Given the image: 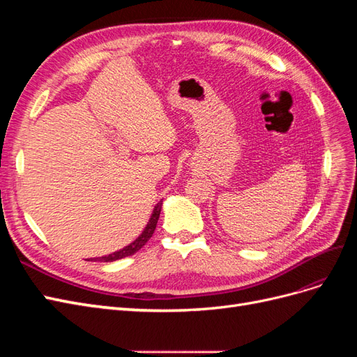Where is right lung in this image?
<instances>
[{
	"mask_svg": "<svg viewBox=\"0 0 357 357\" xmlns=\"http://www.w3.org/2000/svg\"><path fill=\"white\" fill-rule=\"evenodd\" d=\"M160 210H162V201H159V202L155 205V208H153L152 214H150L149 222H147V225L144 226V229L142 231V234H139L132 243H129L128 245H125L123 248H121V250L113 252V253H110V255H105V256H101V257H95L93 261L113 262V261H117V259H122V257H126V256H131V255L137 253V252L139 250V248H142V247L150 240V236L153 235V232H155V229H156L158 220H159Z\"/></svg>",
	"mask_w": 357,
	"mask_h": 357,
	"instance_id": "add662e5",
	"label": "right lung"
}]
</instances>
